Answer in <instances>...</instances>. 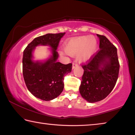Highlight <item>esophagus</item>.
Here are the masks:
<instances>
[{"instance_id": "1", "label": "esophagus", "mask_w": 135, "mask_h": 135, "mask_svg": "<svg viewBox=\"0 0 135 135\" xmlns=\"http://www.w3.org/2000/svg\"><path fill=\"white\" fill-rule=\"evenodd\" d=\"M77 67H78V64H76L75 62L73 63V65H72V69L73 70L74 69V68H76Z\"/></svg>"}]
</instances>
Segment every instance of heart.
I'll return each instance as SVG.
<instances>
[{
	"label": "heart",
	"instance_id": "heart-1",
	"mask_svg": "<svg viewBox=\"0 0 135 135\" xmlns=\"http://www.w3.org/2000/svg\"><path fill=\"white\" fill-rule=\"evenodd\" d=\"M98 42L94 36L83 35L70 38L64 45V50H59L61 55H77V59L80 62H86L93 58L97 53Z\"/></svg>",
	"mask_w": 135,
	"mask_h": 135
}]
</instances>
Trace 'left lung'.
Returning <instances> with one entry per match:
<instances>
[{"instance_id":"left-lung-1","label":"left lung","mask_w":135,"mask_h":135,"mask_svg":"<svg viewBox=\"0 0 135 135\" xmlns=\"http://www.w3.org/2000/svg\"><path fill=\"white\" fill-rule=\"evenodd\" d=\"M100 50L89 63L82 65L84 70L79 92L89 103L103 100L112 91L118 77L119 65L117 49L103 35L97 34Z\"/></svg>"}]
</instances>
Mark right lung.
I'll list each match as a JSON object with an SVG mask.
<instances>
[{
    "label": "right lung",
    "instance_id": "add662e5",
    "mask_svg": "<svg viewBox=\"0 0 135 135\" xmlns=\"http://www.w3.org/2000/svg\"><path fill=\"white\" fill-rule=\"evenodd\" d=\"M65 33H47L35 38L23 52V75L26 85L32 94L44 101H50L61 94L64 87V77L71 71V64L57 62L56 49ZM40 45L50 47L51 55L46 60L34 59V51Z\"/></svg>",
    "mask_w": 135,
    "mask_h": 135
}]
</instances>
